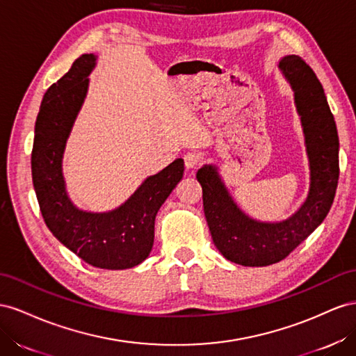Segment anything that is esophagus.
<instances>
[{
  "label": "esophagus",
  "instance_id": "obj_1",
  "mask_svg": "<svg viewBox=\"0 0 356 356\" xmlns=\"http://www.w3.org/2000/svg\"><path fill=\"white\" fill-rule=\"evenodd\" d=\"M184 161H185L186 170H195L200 164V156L195 154V152H188V154L184 156Z\"/></svg>",
  "mask_w": 356,
  "mask_h": 356
}]
</instances>
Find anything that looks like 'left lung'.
<instances>
[{
  "label": "left lung",
  "mask_w": 356,
  "mask_h": 356,
  "mask_svg": "<svg viewBox=\"0 0 356 356\" xmlns=\"http://www.w3.org/2000/svg\"><path fill=\"white\" fill-rule=\"evenodd\" d=\"M279 68L293 90L306 138L310 189L304 204L286 220L259 222L237 207L216 167L204 165L197 172L213 243L227 259L246 267L285 259L327 218L339 184V134L321 82L297 55L280 59Z\"/></svg>",
  "instance_id": "8db88e82"
}]
</instances>
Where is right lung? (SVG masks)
Masks as SVG:
<instances>
[{"label": "right lung", "instance_id": "obj_1", "mask_svg": "<svg viewBox=\"0 0 356 356\" xmlns=\"http://www.w3.org/2000/svg\"><path fill=\"white\" fill-rule=\"evenodd\" d=\"M94 54L77 58L68 73L50 86L35 120L31 171L40 210L50 232L90 266L125 270L143 262L154 246L155 218L184 177V159L172 161L147 177L120 207L107 213L79 210L70 201L63 177V154L82 107Z\"/></svg>", "mask_w": 356, "mask_h": 356}]
</instances>
